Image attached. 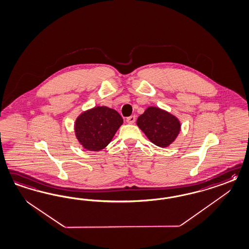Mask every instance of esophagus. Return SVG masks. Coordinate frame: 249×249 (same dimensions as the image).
I'll list each match as a JSON object with an SVG mask.
<instances>
[{
  "label": "esophagus",
  "instance_id": "1",
  "mask_svg": "<svg viewBox=\"0 0 249 249\" xmlns=\"http://www.w3.org/2000/svg\"><path fill=\"white\" fill-rule=\"evenodd\" d=\"M126 122L128 123V124H135V122H136V116L135 115H131V116H129L126 118Z\"/></svg>",
  "mask_w": 249,
  "mask_h": 249
}]
</instances>
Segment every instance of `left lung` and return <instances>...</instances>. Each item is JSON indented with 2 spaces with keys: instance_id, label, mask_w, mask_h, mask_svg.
Listing matches in <instances>:
<instances>
[{
  "instance_id": "1",
  "label": "left lung",
  "mask_w": 249,
  "mask_h": 249,
  "mask_svg": "<svg viewBox=\"0 0 249 249\" xmlns=\"http://www.w3.org/2000/svg\"><path fill=\"white\" fill-rule=\"evenodd\" d=\"M137 123L147 138L161 147L171 144L180 130V124L175 116L157 107H148Z\"/></svg>"
}]
</instances>
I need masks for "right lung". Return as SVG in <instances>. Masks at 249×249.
Returning <instances> with one entry per match:
<instances>
[{
  "label": "right lung",
  "mask_w": 249,
  "mask_h": 249,
  "mask_svg": "<svg viewBox=\"0 0 249 249\" xmlns=\"http://www.w3.org/2000/svg\"><path fill=\"white\" fill-rule=\"evenodd\" d=\"M123 124L115 110L99 106L83 112L77 118L75 134L79 142L89 151L104 149Z\"/></svg>",
  "instance_id": "add662e5"
}]
</instances>
